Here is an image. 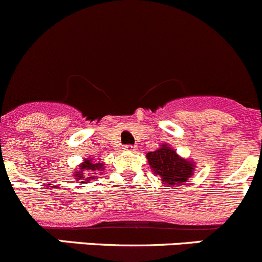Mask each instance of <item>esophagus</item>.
Listing matches in <instances>:
<instances>
[{
    "label": "esophagus",
    "instance_id": "1",
    "mask_svg": "<svg viewBox=\"0 0 262 262\" xmlns=\"http://www.w3.org/2000/svg\"><path fill=\"white\" fill-rule=\"evenodd\" d=\"M123 149H125L126 151H136L137 146L136 145H125V146H123Z\"/></svg>",
    "mask_w": 262,
    "mask_h": 262
}]
</instances>
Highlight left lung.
I'll list each match as a JSON object with an SVG mask.
<instances>
[{
	"instance_id": "left-lung-1",
	"label": "left lung",
	"mask_w": 262,
	"mask_h": 262,
	"mask_svg": "<svg viewBox=\"0 0 262 262\" xmlns=\"http://www.w3.org/2000/svg\"><path fill=\"white\" fill-rule=\"evenodd\" d=\"M146 159L154 174H159L165 186H180L181 183L187 182L195 169L192 160L181 158L167 144H162L155 151L147 152Z\"/></svg>"
}]
</instances>
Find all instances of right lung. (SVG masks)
Segmentation results:
<instances>
[{
	"label": "right lung",
	"instance_id": "right-lung-1",
	"mask_svg": "<svg viewBox=\"0 0 262 262\" xmlns=\"http://www.w3.org/2000/svg\"><path fill=\"white\" fill-rule=\"evenodd\" d=\"M103 169V163H94L93 159H84V162L79 165V169L75 172V177L81 181V183H86L90 180H94L97 172L102 173Z\"/></svg>",
	"mask_w": 262,
	"mask_h": 262
}]
</instances>
